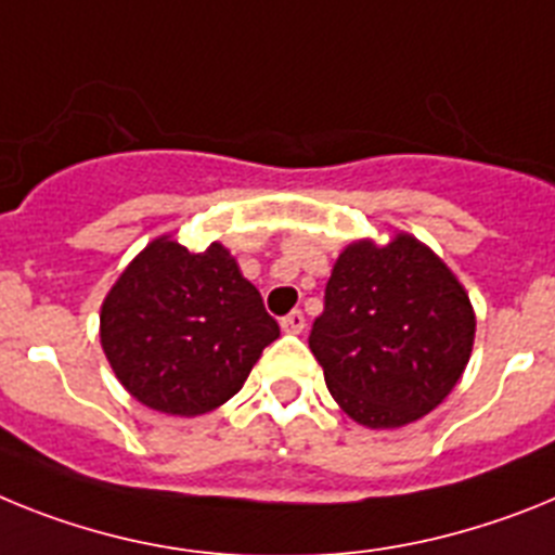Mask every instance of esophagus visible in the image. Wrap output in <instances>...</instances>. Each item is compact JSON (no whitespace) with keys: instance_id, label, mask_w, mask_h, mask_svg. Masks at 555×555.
<instances>
[{"instance_id":"esophagus-1","label":"esophagus","mask_w":555,"mask_h":555,"mask_svg":"<svg viewBox=\"0 0 555 555\" xmlns=\"http://www.w3.org/2000/svg\"><path fill=\"white\" fill-rule=\"evenodd\" d=\"M305 326H307V318L301 310H293L291 315L282 318V330L287 332V335H301V332H305Z\"/></svg>"}]
</instances>
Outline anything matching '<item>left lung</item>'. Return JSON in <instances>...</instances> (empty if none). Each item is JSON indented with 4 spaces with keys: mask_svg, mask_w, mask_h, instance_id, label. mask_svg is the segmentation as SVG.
<instances>
[{
    "mask_svg": "<svg viewBox=\"0 0 555 555\" xmlns=\"http://www.w3.org/2000/svg\"><path fill=\"white\" fill-rule=\"evenodd\" d=\"M475 310L438 254L413 234L354 240L335 259L310 349L340 411L393 430L436 411L469 363Z\"/></svg>",
    "mask_w": 555,
    "mask_h": 555,
    "instance_id": "left-lung-1",
    "label": "left lung"
}]
</instances>
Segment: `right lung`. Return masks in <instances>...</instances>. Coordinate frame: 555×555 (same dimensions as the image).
Instances as JSON below:
<instances>
[{
  "mask_svg": "<svg viewBox=\"0 0 555 555\" xmlns=\"http://www.w3.org/2000/svg\"><path fill=\"white\" fill-rule=\"evenodd\" d=\"M279 337L262 296L220 243L144 245L100 307V344L122 388L167 416H201L243 388Z\"/></svg>",
  "mask_w": 555,
  "mask_h": 555,
  "instance_id": "right-lung-1",
  "label": "right lung"
}]
</instances>
